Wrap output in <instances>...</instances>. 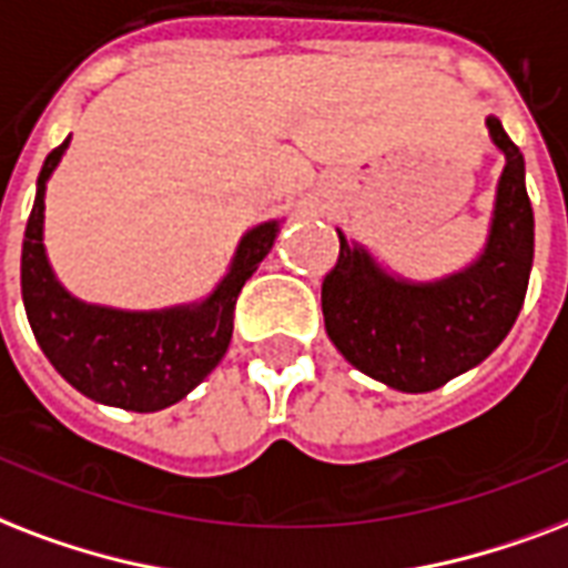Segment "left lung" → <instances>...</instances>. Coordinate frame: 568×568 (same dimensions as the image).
I'll list each match as a JSON object with an SVG mask.
<instances>
[{
  "label": "left lung",
  "mask_w": 568,
  "mask_h": 568,
  "mask_svg": "<svg viewBox=\"0 0 568 568\" xmlns=\"http://www.w3.org/2000/svg\"><path fill=\"white\" fill-rule=\"evenodd\" d=\"M486 130L504 171L489 236L468 266L435 281L403 278L337 231L341 257L323 281L325 332L355 371L403 394L442 388L486 362L525 305L534 266L525 156L498 118H486Z\"/></svg>",
  "instance_id": "8db88e82"
}]
</instances>
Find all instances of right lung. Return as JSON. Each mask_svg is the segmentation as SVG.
Instances as JSON below:
<instances>
[{
    "label": "right lung",
    "mask_w": 568,
    "mask_h": 568,
    "mask_svg": "<svg viewBox=\"0 0 568 568\" xmlns=\"http://www.w3.org/2000/svg\"><path fill=\"white\" fill-rule=\"evenodd\" d=\"M68 144L70 135L38 174L20 261L26 316L43 355L79 394L126 412H160L197 388L224 358L234 334L236 296L272 252L281 219L248 227L222 281L197 302L160 311L82 302L55 278L43 245L47 183Z\"/></svg>",
    "instance_id": "1"
}]
</instances>
